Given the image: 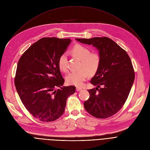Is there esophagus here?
Wrapping results in <instances>:
<instances>
[{"mask_svg": "<svg viewBox=\"0 0 150 150\" xmlns=\"http://www.w3.org/2000/svg\"><path fill=\"white\" fill-rule=\"evenodd\" d=\"M76 91H81L82 89L81 88H79V87H76Z\"/></svg>", "mask_w": 150, "mask_h": 150, "instance_id": "34e87169", "label": "esophagus"}]
</instances>
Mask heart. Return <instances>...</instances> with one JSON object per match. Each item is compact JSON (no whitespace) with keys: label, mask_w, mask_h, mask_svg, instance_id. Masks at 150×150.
<instances>
[{"label":"heart","mask_w":150,"mask_h":150,"mask_svg":"<svg viewBox=\"0 0 150 150\" xmlns=\"http://www.w3.org/2000/svg\"><path fill=\"white\" fill-rule=\"evenodd\" d=\"M72 53L75 57L81 60V64L78 71H74L66 76L68 84L81 86L87 78L88 74L93 75L99 68L100 64V55L97 53H91L90 49L83 45L77 44L72 50ZM58 66L62 72L67 70V56L66 53L62 54L58 60Z\"/></svg>","instance_id":"b5f03b06"}]
</instances>
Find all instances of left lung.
<instances>
[{
	"label": "left lung",
	"instance_id": "obj_1",
	"mask_svg": "<svg viewBox=\"0 0 150 150\" xmlns=\"http://www.w3.org/2000/svg\"><path fill=\"white\" fill-rule=\"evenodd\" d=\"M92 45L98 50L100 64L91 83L97 87L88 91L89 98L84 101L86 111L99 119L116 114L127 100L134 81V70L128 54L107 37L75 39Z\"/></svg>",
	"mask_w": 150,
	"mask_h": 150
}]
</instances>
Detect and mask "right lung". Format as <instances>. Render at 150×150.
<instances>
[{
  "mask_svg": "<svg viewBox=\"0 0 150 150\" xmlns=\"http://www.w3.org/2000/svg\"><path fill=\"white\" fill-rule=\"evenodd\" d=\"M70 39L43 38L31 45L19 60L14 84L27 111L42 122H52L64 112L68 97L75 92L65 86L58 66ZM56 87L61 90H55Z\"/></svg>",
  "mask_w": 150,
  "mask_h": 150,
  "instance_id": "obj_1",
  "label": "right lung"
}]
</instances>
